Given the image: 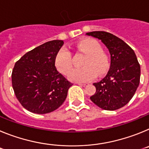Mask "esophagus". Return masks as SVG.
<instances>
[{
    "label": "esophagus",
    "instance_id": "1",
    "mask_svg": "<svg viewBox=\"0 0 149 149\" xmlns=\"http://www.w3.org/2000/svg\"><path fill=\"white\" fill-rule=\"evenodd\" d=\"M77 84H78L79 86H86L87 85V84H86V83H77Z\"/></svg>",
    "mask_w": 149,
    "mask_h": 149
}]
</instances>
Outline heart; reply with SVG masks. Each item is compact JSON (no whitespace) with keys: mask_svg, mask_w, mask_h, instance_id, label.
<instances>
[{"mask_svg":"<svg viewBox=\"0 0 149 149\" xmlns=\"http://www.w3.org/2000/svg\"><path fill=\"white\" fill-rule=\"evenodd\" d=\"M77 51L86 54L81 68H74L69 73L68 77L75 82H85L95 78L96 74L103 75L109 67L108 56L101 50V46L94 39H83L75 44ZM56 69L63 74H68L72 67V56L65 47L62 48L55 56Z\"/></svg>","mask_w":149,"mask_h":149,"instance_id":"obj_1","label":"heart"}]
</instances>
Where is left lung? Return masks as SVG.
<instances>
[{"instance_id":"obj_1","label":"left lung","mask_w":149,"mask_h":149,"mask_svg":"<svg viewBox=\"0 0 149 149\" xmlns=\"http://www.w3.org/2000/svg\"><path fill=\"white\" fill-rule=\"evenodd\" d=\"M86 34L101 40L111 59L107 75L93 84L96 92L91 101L104 110H118L128 103L139 84L140 65L136 54L128 45L110 33L93 31Z\"/></svg>"}]
</instances>
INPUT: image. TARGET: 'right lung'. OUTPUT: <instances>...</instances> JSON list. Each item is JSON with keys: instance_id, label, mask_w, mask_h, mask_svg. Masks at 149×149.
Segmentation results:
<instances>
[{"instance_id": "add662e5", "label": "right lung", "mask_w": 149, "mask_h": 149, "mask_svg": "<svg viewBox=\"0 0 149 149\" xmlns=\"http://www.w3.org/2000/svg\"><path fill=\"white\" fill-rule=\"evenodd\" d=\"M63 40H52L28 51L15 63L12 84L17 99L28 111L48 113L65 101L73 85L56 70L55 56Z\"/></svg>"}]
</instances>
